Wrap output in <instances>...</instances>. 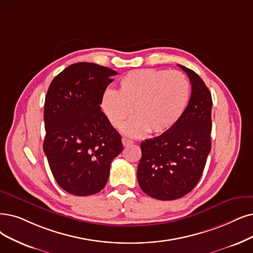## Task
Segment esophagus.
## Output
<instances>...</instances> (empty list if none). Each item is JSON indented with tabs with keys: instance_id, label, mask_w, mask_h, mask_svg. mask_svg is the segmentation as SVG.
I'll use <instances>...</instances> for the list:
<instances>
[{
	"instance_id": "obj_1",
	"label": "esophagus",
	"mask_w": 253,
	"mask_h": 253,
	"mask_svg": "<svg viewBox=\"0 0 253 253\" xmlns=\"http://www.w3.org/2000/svg\"><path fill=\"white\" fill-rule=\"evenodd\" d=\"M123 144H124V146H128L129 144H132L133 143V141L132 140H129V139H127V138H123Z\"/></svg>"
}]
</instances>
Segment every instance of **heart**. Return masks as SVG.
I'll return each mask as SVG.
<instances>
[{
	"label": "heart",
	"mask_w": 253,
	"mask_h": 253,
	"mask_svg": "<svg viewBox=\"0 0 253 253\" xmlns=\"http://www.w3.org/2000/svg\"><path fill=\"white\" fill-rule=\"evenodd\" d=\"M191 94L187 77L177 70L137 69L119 80L117 92L108 89L102 96L103 112L114 127L125 126L130 136L162 134L172 127L185 113Z\"/></svg>",
	"instance_id": "1"
}]
</instances>
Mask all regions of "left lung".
I'll use <instances>...</instances> for the list:
<instances>
[{
  "instance_id": "obj_1",
  "label": "left lung",
  "mask_w": 253,
  "mask_h": 253,
  "mask_svg": "<svg viewBox=\"0 0 253 253\" xmlns=\"http://www.w3.org/2000/svg\"><path fill=\"white\" fill-rule=\"evenodd\" d=\"M178 66L188 75L191 98L183 116L162 135L141 143L137 170L140 188L160 200H174L197 185L211 151V95L193 70Z\"/></svg>"
}]
</instances>
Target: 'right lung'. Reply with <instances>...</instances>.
Instances as JSON below:
<instances>
[{
  "label": "right lung",
  "instance_id": "1",
  "mask_svg": "<svg viewBox=\"0 0 253 253\" xmlns=\"http://www.w3.org/2000/svg\"><path fill=\"white\" fill-rule=\"evenodd\" d=\"M115 70L95 63L69 65L50 83L44 102L43 150L57 184L70 194L102 190L124 149L121 136L100 111Z\"/></svg>",
  "mask_w": 253,
  "mask_h": 253
}]
</instances>
